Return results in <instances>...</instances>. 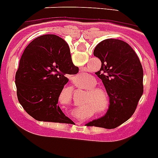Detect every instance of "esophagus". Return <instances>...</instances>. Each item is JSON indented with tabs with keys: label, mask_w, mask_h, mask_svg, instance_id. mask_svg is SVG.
<instances>
[{
	"label": "esophagus",
	"mask_w": 158,
	"mask_h": 158,
	"mask_svg": "<svg viewBox=\"0 0 158 158\" xmlns=\"http://www.w3.org/2000/svg\"><path fill=\"white\" fill-rule=\"evenodd\" d=\"M82 123V122H78L77 123Z\"/></svg>",
	"instance_id": "esophagus-1"
}]
</instances>
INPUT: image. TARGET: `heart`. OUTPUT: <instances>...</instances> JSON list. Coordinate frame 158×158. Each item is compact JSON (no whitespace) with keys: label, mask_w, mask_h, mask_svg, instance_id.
Listing matches in <instances>:
<instances>
[{"label":"heart","mask_w":158,"mask_h":158,"mask_svg":"<svg viewBox=\"0 0 158 158\" xmlns=\"http://www.w3.org/2000/svg\"><path fill=\"white\" fill-rule=\"evenodd\" d=\"M95 85L96 81L94 79H92L89 85V87L90 88L86 92L83 99V102H86V104L76 108L75 110L76 116H80L83 118L90 116L94 113L95 109H97V113L102 116L107 113L109 107V95L105 89L100 87H95Z\"/></svg>","instance_id":"b5f03b06"}]
</instances>
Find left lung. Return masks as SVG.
<instances>
[{"label": "left lung", "mask_w": 158, "mask_h": 158, "mask_svg": "<svg viewBox=\"0 0 158 158\" xmlns=\"http://www.w3.org/2000/svg\"><path fill=\"white\" fill-rule=\"evenodd\" d=\"M94 55L102 62L96 74L109 97L107 113L86 123L104 128H116L133 115L143 93V71L133 49L119 39H106L98 44Z\"/></svg>", "instance_id": "left-lung-1"}]
</instances>
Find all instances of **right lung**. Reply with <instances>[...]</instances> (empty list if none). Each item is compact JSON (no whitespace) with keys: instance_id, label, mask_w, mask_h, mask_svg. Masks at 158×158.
Wrapping results in <instances>:
<instances>
[{"instance_id":"add662e5","label":"right lung","mask_w":158,"mask_h":158,"mask_svg":"<svg viewBox=\"0 0 158 158\" xmlns=\"http://www.w3.org/2000/svg\"><path fill=\"white\" fill-rule=\"evenodd\" d=\"M79 72L70 49L63 38L45 35L27 45L15 73L17 98L34 119L39 121L72 123L58 106L67 76Z\"/></svg>"}]
</instances>
